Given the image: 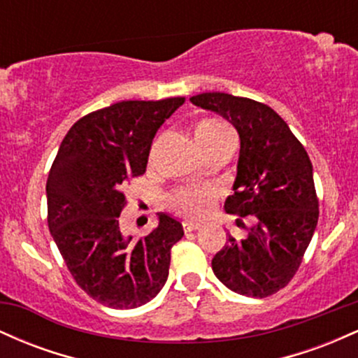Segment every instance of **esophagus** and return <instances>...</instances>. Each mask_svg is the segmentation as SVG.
<instances>
[{
    "label": "esophagus",
    "mask_w": 358,
    "mask_h": 358,
    "mask_svg": "<svg viewBox=\"0 0 358 358\" xmlns=\"http://www.w3.org/2000/svg\"><path fill=\"white\" fill-rule=\"evenodd\" d=\"M202 227L200 222H193V220H183V231L185 232H193V231H199Z\"/></svg>",
    "instance_id": "obj_1"
}]
</instances>
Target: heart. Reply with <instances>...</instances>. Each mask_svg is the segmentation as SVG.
Segmentation results:
<instances>
[{
  "mask_svg": "<svg viewBox=\"0 0 358 358\" xmlns=\"http://www.w3.org/2000/svg\"><path fill=\"white\" fill-rule=\"evenodd\" d=\"M195 138L205 151H210L225 139L232 138L231 129L219 119H203L196 124ZM215 187H185L171 192L168 202L175 210L187 217H203L219 199Z\"/></svg>",
  "mask_w": 358,
  "mask_h": 358,
  "instance_id": "obj_1",
  "label": "heart"
}]
</instances>
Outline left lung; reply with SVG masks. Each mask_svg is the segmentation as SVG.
I'll list each match as a JSON object with an SVG mask.
<instances>
[{"mask_svg": "<svg viewBox=\"0 0 358 358\" xmlns=\"http://www.w3.org/2000/svg\"><path fill=\"white\" fill-rule=\"evenodd\" d=\"M190 101L236 126L241 155L225 210L257 219L244 241L229 234L212 259L213 273L236 293L271 296L298 273L318 224L310 156L285 119L262 102L225 92L196 94Z\"/></svg>", "mask_w": 358, "mask_h": 358, "instance_id": "1", "label": "left lung"}]
</instances>
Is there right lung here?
<instances>
[{
	"label": "right lung",
	"instance_id": "1",
	"mask_svg": "<svg viewBox=\"0 0 358 358\" xmlns=\"http://www.w3.org/2000/svg\"><path fill=\"white\" fill-rule=\"evenodd\" d=\"M185 97L121 101L85 114L65 134L47 180L48 229L72 278L114 310L138 308L165 286L178 220L159 217L141 239L122 236L126 187L145 175L156 131Z\"/></svg>",
	"mask_w": 358,
	"mask_h": 358
}]
</instances>
